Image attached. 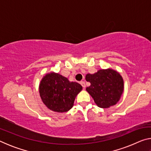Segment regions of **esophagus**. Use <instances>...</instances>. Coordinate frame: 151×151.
<instances>
[{
  "label": "esophagus",
  "mask_w": 151,
  "mask_h": 151,
  "mask_svg": "<svg viewBox=\"0 0 151 151\" xmlns=\"http://www.w3.org/2000/svg\"><path fill=\"white\" fill-rule=\"evenodd\" d=\"M81 85H82V86H83V88H85V87H86V85H85V81H81Z\"/></svg>",
  "instance_id": "1"
}]
</instances>
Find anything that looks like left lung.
<instances>
[{
    "label": "left lung",
    "mask_w": 151,
    "mask_h": 151,
    "mask_svg": "<svg viewBox=\"0 0 151 151\" xmlns=\"http://www.w3.org/2000/svg\"><path fill=\"white\" fill-rule=\"evenodd\" d=\"M91 86L86 90L101 108H109L117 103L124 89V82L119 73L112 69L99 70L86 75Z\"/></svg>",
    "instance_id": "1"
}]
</instances>
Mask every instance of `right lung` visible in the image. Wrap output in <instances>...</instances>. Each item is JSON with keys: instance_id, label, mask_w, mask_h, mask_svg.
Here are the masks:
<instances>
[{"instance_id": "right-lung-1", "label": "right lung", "mask_w": 151, "mask_h": 151, "mask_svg": "<svg viewBox=\"0 0 151 151\" xmlns=\"http://www.w3.org/2000/svg\"><path fill=\"white\" fill-rule=\"evenodd\" d=\"M82 86L76 82L57 73L47 74L39 85V93L46 106L51 111L66 112L72 108L75 97L82 90Z\"/></svg>"}]
</instances>
